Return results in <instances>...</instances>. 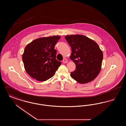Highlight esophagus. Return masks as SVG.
I'll return each instance as SVG.
<instances>
[{"label":"esophagus","instance_id":"1","mask_svg":"<svg viewBox=\"0 0 126 126\" xmlns=\"http://www.w3.org/2000/svg\"><path fill=\"white\" fill-rule=\"evenodd\" d=\"M62 62H63V63H67V62H68V61H67V60L66 59H63V60L62 61Z\"/></svg>","mask_w":126,"mask_h":126}]
</instances>
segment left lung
Listing matches in <instances>:
<instances>
[{
  "label": "left lung",
  "mask_w": 126,
  "mask_h": 126,
  "mask_svg": "<svg viewBox=\"0 0 126 126\" xmlns=\"http://www.w3.org/2000/svg\"><path fill=\"white\" fill-rule=\"evenodd\" d=\"M70 46V59L76 65V70L71 72L73 79L80 84L90 82L100 72L103 53L96 42L82 35L65 37Z\"/></svg>",
  "instance_id": "8db88e82"
}]
</instances>
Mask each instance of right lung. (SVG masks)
Returning <instances> with one entry per match:
<instances>
[{"mask_svg": "<svg viewBox=\"0 0 126 126\" xmlns=\"http://www.w3.org/2000/svg\"><path fill=\"white\" fill-rule=\"evenodd\" d=\"M60 36L42 37L33 41L24 49L22 60L25 71L32 78L45 81L52 78L61 62L56 59L54 49Z\"/></svg>", "mask_w": 126, "mask_h": 126, "instance_id": "add662e5", "label": "right lung"}]
</instances>
